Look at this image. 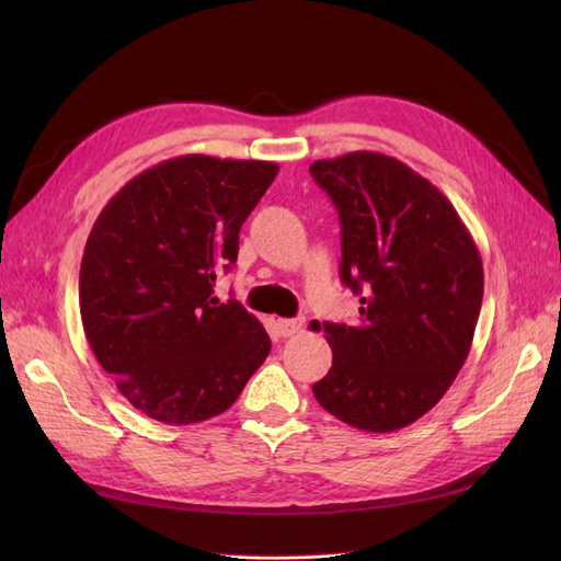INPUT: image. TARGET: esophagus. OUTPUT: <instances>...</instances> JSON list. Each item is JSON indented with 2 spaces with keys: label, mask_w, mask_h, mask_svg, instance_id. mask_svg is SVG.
Returning <instances> with one entry per match:
<instances>
[{
  "label": "esophagus",
  "mask_w": 561,
  "mask_h": 561,
  "mask_svg": "<svg viewBox=\"0 0 561 561\" xmlns=\"http://www.w3.org/2000/svg\"><path fill=\"white\" fill-rule=\"evenodd\" d=\"M304 328V318H280L278 320V332L283 336H293Z\"/></svg>",
  "instance_id": "1"
}]
</instances>
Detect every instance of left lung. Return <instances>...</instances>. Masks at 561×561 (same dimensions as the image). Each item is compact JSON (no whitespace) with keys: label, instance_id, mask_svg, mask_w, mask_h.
I'll return each instance as SVG.
<instances>
[{"label":"left lung","instance_id":"8db88e82","mask_svg":"<svg viewBox=\"0 0 561 561\" xmlns=\"http://www.w3.org/2000/svg\"><path fill=\"white\" fill-rule=\"evenodd\" d=\"M311 175L342 222L339 276L360 295L355 325H322L332 367L313 396L353 428L393 433L431 412L468 358L480 250L449 198L393 157L351 151Z\"/></svg>","mask_w":561,"mask_h":561}]
</instances>
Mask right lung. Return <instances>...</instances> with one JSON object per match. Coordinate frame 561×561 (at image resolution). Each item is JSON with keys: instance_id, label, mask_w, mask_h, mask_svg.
Segmentation results:
<instances>
[{"instance_id": "add662e5", "label": "right lung", "mask_w": 561, "mask_h": 561, "mask_svg": "<svg viewBox=\"0 0 561 561\" xmlns=\"http://www.w3.org/2000/svg\"><path fill=\"white\" fill-rule=\"evenodd\" d=\"M278 175L271 161L184 154L135 175L83 248L79 311L98 363L168 426L227 412L271 351L262 322L213 297L239 231Z\"/></svg>"}]
</instances>
